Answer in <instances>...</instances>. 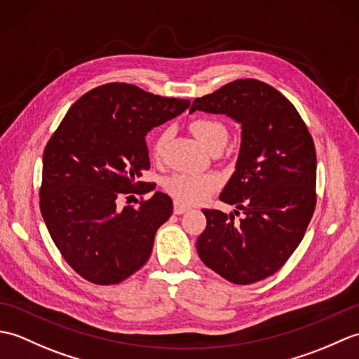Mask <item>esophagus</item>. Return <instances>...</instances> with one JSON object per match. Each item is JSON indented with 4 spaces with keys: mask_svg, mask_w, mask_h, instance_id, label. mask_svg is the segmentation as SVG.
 <instances>
[{
    "mask_svg": "<svg viewBox=\"0 0 359 359\" xmlns=\"http://www.w3.org/2000/svg\"><path fill=\"white\" fill-rule=\"evenodd\" d=\"M189 210L188 205L180 203V202H174V215H184Z\"/></svg>",
    "mask_w": 359,
    "mask_h": 359,
    "instance_id": "1",
    "label": "esophagus"
}]
</instances>
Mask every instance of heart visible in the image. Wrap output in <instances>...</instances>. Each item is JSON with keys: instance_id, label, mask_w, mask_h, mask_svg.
<instances>
[{"instance_id": "heart-1", "label": "heart", "mask_w": 359, "mask_h": 359, "mask_svg": "<svg viewBox=\"0 0 359 359\" xmlns=\"http://www.w3.org/2000/svg\"><path fill=\"white\" fill-rule=\"evenodd\" d=\"M189 129L208 151L222 149L228 140V129L220 120L211 117H199L189 123ZM170 129H160L151 144V154L154 160H160L165 154ZM219 187L217 177L211 174L177 172L163 182L165 191L180 203H199L216 191Z\"/></svg>"}]
</instances>
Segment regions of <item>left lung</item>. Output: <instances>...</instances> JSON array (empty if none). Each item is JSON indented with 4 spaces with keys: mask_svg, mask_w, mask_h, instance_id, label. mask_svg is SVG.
Listing matches in <instances>:
<instances>
[{
    "mask_svg": "<svg viewBox=\"0 0 359 359\" xmlns=\"http://www.w3.org/2000/svg\"><path fill=\"white\" fill-rule=\"evenodd\" d=\"M196 109L242 125L236 171L219 196L239 211L202 210L207 226L197 253L224 279L253 284L276 273L306 234L316 207L315 143L293 103L255 79L197 97L189 112Z\"/></svg>",
    "mask_w": 359,
    "mask_h": 359,
    "instance_id": "8db88e82",
    "label": "left lung"
}]
</instances>
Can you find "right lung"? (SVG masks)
Wrapping results in <instances>:
<instances>
[{"label":"right lung","mask_w":359,"mask_h":359,"mask_svg":"<svg viewBox=\"0 0 359 359\" xmlns=\"http://www.w3.org/2000/svg\"><path fill=\"white\" fill-rule=\"evenodd\" d=\"M188 106L129 83H106L81 95L52 134L40 210L53 243L83 279L118 284L147 264L158 226L172 215L171 197L157 191L123 210L117 202L151 191L140 180L149 170L144 135Z\"/></svg>","instance_id":"1"}]
</instances>
